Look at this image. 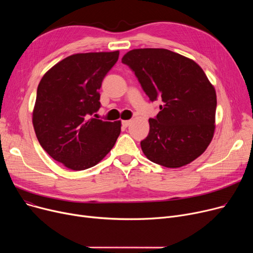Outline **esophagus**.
Masks as SVG:
<instances>
[{"mask_svg": "<svg viewBox=\"0 0 253 253\" xmlns=\"http://www.w3.org/2000/svg\"><path fill=\"white\" fill-rule=\"evenodd\" d=\"M130 124H131V121H130V120H125V121H123V122H122V125H123L124 127H128Z\"/></svg>", "mask_w": 253, "mask_h": 253, "instance_id": "34e87169", "label": "esophagus"}]
</instances>
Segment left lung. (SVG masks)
Segmentation results:
<instances>
[{
  "label": "left lung",
  "instance_id": "8db88e82",
  "mask_svg": "<svg viewBox=\"0 0 253 253\" xmlns=\"http://www.w3.org/2000/svg\"><path fill=\"white\" fill-rule=\"evenodd\" d=\"M122 62L129 65L160 112L149 119L150 132L140 142L150 161L167 168L193 162L214 135L216 92L193 59L162 48L133 49Z\"/></svg>",
  "mask_w": 253,
  "mask_h": 253
}]
</instances>
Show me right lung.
Listing matches in <instances>:
<instances>
[{
  "instance_id": "1",
  "label": "right lung",
  "mask_w": 253,
  "mask_h": 253,
  "mask_svg": "<svg viewBox=\"0 0 253 253\" xmlns=\"http://www.w3.org/2000/svg\"><path fill=\"white\" fill-rule=\"evenodd\" d=\"M119 58L113 52L77 53L45 73L39 83L33 125L41 147L71 170L98 164L115 145L121 121L91 117L100 108L102 80Z\"/></svg>"
}]
</instances>
